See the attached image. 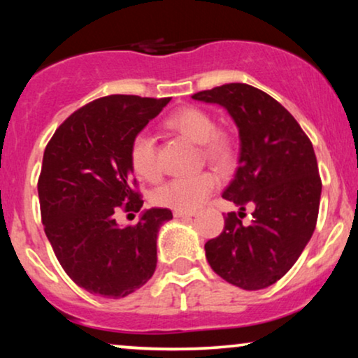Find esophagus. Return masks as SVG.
<instances>
[{"mask_svg": "<svg viewBox=\"0 0 358 358\" xmlns=\"http://www.w3.org/2000/svg\"><path fill=\"white\" fill-rule=\"evenodd\" d=\"M173 215H174V218H192V217H195L194 212H179V210H174Z\"/></svg>", "mask_w": 358, "mask_h": 358, "instance_id": "34e87169", "label": "esophagus"}]
</instances>
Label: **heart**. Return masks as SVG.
I'll list each match as a JSON object with an SVG mask.
<instances>
[{"label":"heart","mask_w":358,"mask_h":358,"mask_svg":"<svg viewBox=\"0 0 358 358\" xmlns=\"http://www.w3.org/2000/svg\"><path fill=\"white\" fill-rule=\"evenodd\" d=\"M166 127L178 131L195 145H202L205 159L227 169L234 159V145L228 134L217 130L213 117L200 107H182L168 117ZM131 168L143 179L155 180L159 176L158 156L153 135L146 130L136 131L130 143ZM218 187V178L212 173L176 178L155 192V202L163 207L194 212L212 195Z\"/></svg>","instance_id":"b5f03b06"}]
</instances>
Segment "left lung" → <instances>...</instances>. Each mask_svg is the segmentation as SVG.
I'll use <instances>...</instances> for the list:
<instances>
[{
    "label": "left lung",
    "mask_w": 358,
    "mask_h": 358,
    "mask_svg": "<svg viewBox=\"0 0 358 358\" xmlns=\"http://www.w3.org/2000/svg\"><path fill=\"white\" fill-rule=\"evenodd\" d=\"M192 99L222 106L239 131V166L223 199L240 217H224L205 256L227 282L261 290L290 271L316 228L322 185L315 150L290 112L257 87L229 83ZM246 204L255 207L249 225L241 222Z\"/></svg>",
    "instance_id": "8db88e82"
}]
</instances>
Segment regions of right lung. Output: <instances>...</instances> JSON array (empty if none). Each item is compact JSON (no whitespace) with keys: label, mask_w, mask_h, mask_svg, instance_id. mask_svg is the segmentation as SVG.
<instances>
[{"label":"right lung","mask_w":358,"mask_h":358,"mask_svg":"<svg viewBox=\"0 0 358 358\" xmlns=\"http://www.w3.org/2000/svg\"><path fill=\"white\" fill-rule=\"evenodd\" d=\"M169 101L101 97L73 112L43 151L37 184L43 229L63 271L94 295L124 298L155 273L156 238L171 210H143L135 227H119L114 213L143 205L134 190L130 143Z\"/></svg>","instance_id":"right-lung-1"}]
</instances>
